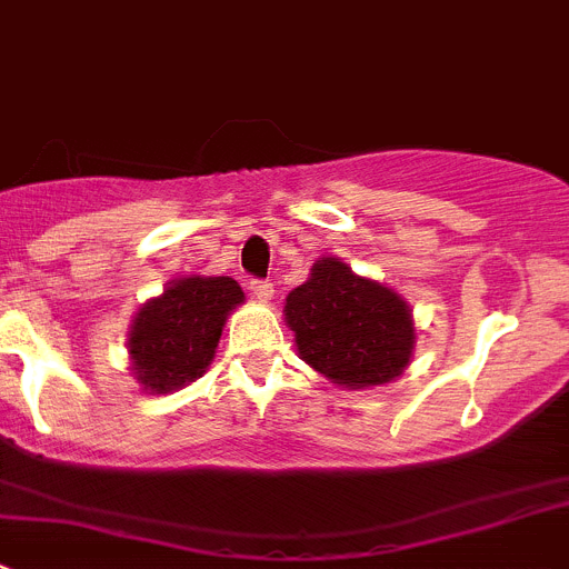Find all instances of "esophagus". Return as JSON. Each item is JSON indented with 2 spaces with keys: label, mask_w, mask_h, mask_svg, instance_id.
I'll return each instance as SVG.
<instances>
[{
  "label": "esophagus",
  "mask_w": 569,
  "mask_h": 569,
  "mask_svg": "<svg viewBox=\"0 0 569 569\" xmlns=\"http://www.w3.org/2000/svg\"><path fill=\"white\" fill-rule=\"evenodd\" d=\"M250 291H252V297H256V300L267 302V300H272L274 286L269 283V280H250Z\"/></svg>",
  "instance_id": "obj_1"
}]
</instances>
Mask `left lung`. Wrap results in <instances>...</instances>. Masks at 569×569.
<instances>
[{"label":"left lung","mask_w":569,"mask_h":569,"mask_svg":"<svg viewBox=\"0 0 569 569\" xmlns=\"http://www.w3.org/2000/svg\"><path fill=\"white\" fill-rule=\"evenodd\" d=\"M286 321L302 360L347 388L391 382L416 343L407 302L338 258L313 263L311 278L286 297Z\"/></svg>","instance_id":"obj_1"}]
</instances>
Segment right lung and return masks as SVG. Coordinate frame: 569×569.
<instances>
[{"label": "right lung", "instance_id": "add662e5", "mask_svg": "<svg viewBox=\"0 0 569 569\" xmlns=\"http://www.w3.org/2000/svg\"><path fill=\"white\" fill-rule=\"evenodd\" d=\"M244 300L231 278H181L140 308L129 332L137 380L157 393L198 380L214 358L226 317Z\"/></svg>", "mask_w": 569, "mask_h": 569}]
</instances>
